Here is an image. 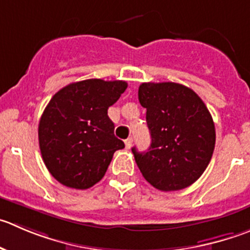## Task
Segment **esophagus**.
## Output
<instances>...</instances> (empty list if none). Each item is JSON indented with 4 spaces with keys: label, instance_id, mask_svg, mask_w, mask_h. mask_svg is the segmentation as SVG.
<instances>
[{
    "label": "esophagus",
    "instance_id": "1",
    "mask_svg": "<svg viewBox=\"0 0 250 250\" xmlns=\"http://www.w3.org/2000/svg\"><path fill=\"white\" fill-rule=\"evenodd\" d=\"M132 142H134V139H132V137H129V139H126V140H125V147L129 149L130 147L132 146Z\"/></svg>",
    "mask_w": 250,
    "mask_h": 250
}]
</instances>
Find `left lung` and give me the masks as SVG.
<instances>
[{
  "label": "left lung",
  "instance_id": "8db88e82",
  "mask_svg": "<svg viewBox=\"0 0 250 250\" xmlns=\"http://www.w3.org/2000/svg\"><path fill=\"white\" fill-rule=\"evenodd\" d=\"M139 101L146 108L151 146L132 148L145 179L161 191H175L205 172L215 149V124L192 89L174 82L142 83Z\"/></svg>",
  "mask_w": 250,
  "mask_h": 250
}]
</instances>
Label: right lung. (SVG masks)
<instances>
[{"mask_svg": "<svg viewBox=\"0 0 250 250\" xmlns=\"http://www.w3.org/2000/svg\"><path fill=\"white\" fill-rule=\"evenodd\" d=\"M127 88L125 81L98 78L71 83L58 92L39 121V147L51 175L68 188L88 189L105 174L114 152L125 147L108 116Z\"/></svg>", "mask_w": 250, "mask_h": 250, "instance_id": "add662e5", "label": "right lung"}]
</instances>
